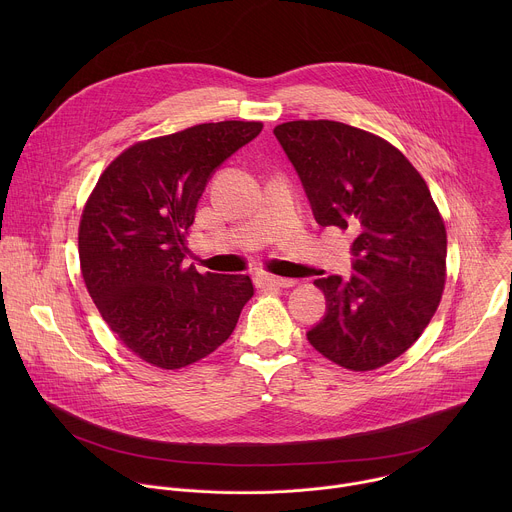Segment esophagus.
I'll list each match as a JSON object with an SVG mask.
<instances>
[{
	"mask_svg": "<svg viewBox=\"0 0 512 512\" xmlns=\"http://www.w3.org/2000/svg\"><path fill=\"white\" fill-rule=\"evenodd\" d=\"M255 283L259 287H294L296 279H287V277H277V275H269V273H259L255 277Z\"/></svg>",
	"mask_w": 512,
	"mask_h": 512,
	"instance_id": "esophagus-1",
	"label": "esophagus"
}]
</instances>
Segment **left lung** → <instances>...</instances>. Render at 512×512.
<instances>
[{
    "label": "left lung",
    "mask_w": 512,
    "mask_h": 512,
    "mask_svg": "<svg viewBox=\"0 0 512 512\" xmlns=\"http://www.w3.org/2000/svg\"><path fill=\"white\" fill-rule=\"evenodd\" d=\"M273 133L318 225L356 235L350 279L314 281L328 312L308 340L344 369L375 371L411 348L440 306L444 218L413 164L375 133L328 119L287 121Z\"/></svg>",
    "instance_id": "1"
}]
</instances>
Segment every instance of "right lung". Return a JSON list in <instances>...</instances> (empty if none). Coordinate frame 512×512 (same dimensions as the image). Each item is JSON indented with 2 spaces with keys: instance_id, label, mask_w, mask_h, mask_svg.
<instances>
[{
  "instance_id": "right-lung-1",
  "label": "right lung",
  "mask_w": 512,
  "mask_h": 512,
  "mask_svg": "<svg viewBox=\"0 0 512 512\" xmlns=\"http://www.w3.org/2000/svg\"><path fill=\"white\" fill-rule=\"evenodd\" d=\"M261 129L218 121L137 141L103 170L83 208L85 285L115 336L152 367L176 371L214 352L253 298L249 275L198 273L184 257L210 174Z\"/></svg>"
}]
</instances>
